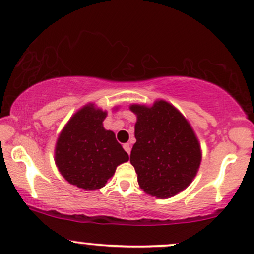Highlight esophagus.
Masks as SVG:
<instances>
[{
  "instance_id": "1",
  "label": "esophagus",
  "mask_w": 254,
  "mask_h": 254,
  "mask_svg": "<svg viewBox=\"0 0 254 254\" xmlns=\"http://www.w3.org/2000/svg\"><path fill=\"white\" fill-rule=\"evenodd\" d=\"M124 148H125V151H126L128 154L130 153V145L128 144V142H127V144H124Z\"/></svg>"
}]
</instances>
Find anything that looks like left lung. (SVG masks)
I'll return each instance as SVG.
<instances>
[{
  "mask_svg": "<svg viewBox=\"0 0 254 254\" xmlns=\"http://www.w3.org/2000/svg\"><path fill=\"white\" fill-rule=\"evenodd\" d=\"M130 110L138 116L130 163L139 186L156 197L175 196L191 183L201 163L192 128L165 101H157L150 108L133 104Z\"/></svg>",
  "mask_w": 254,
  "mask_h": 254,
  "instance_id": "obj_1",
  "label": "left lung"
}]
</instances>
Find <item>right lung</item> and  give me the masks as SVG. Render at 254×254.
<instances>
[{
  "label": "right lung",
  "mask_w": 254,
  "mask_h": 254,
  "mask_svg": "<svg viewBox=\"0 0 254 254\" xmlns=\"http://www.w3.org/2000/svg\"><path fill=\"white\" fill-rule=\"evenodd\" d=\"M107 113L89 104L77 112L59 135L56 164L70 184L85 190L104 187L116 166L127 162L128 154L115 134L103 128Z\"/></svg>",
  "instance_id": "1"
}]
</instances>
